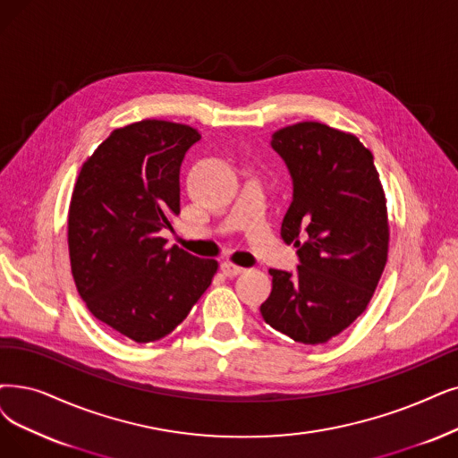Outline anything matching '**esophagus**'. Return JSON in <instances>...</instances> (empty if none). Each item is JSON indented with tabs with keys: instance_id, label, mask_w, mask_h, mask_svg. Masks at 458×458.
Wrapping results in <instances>:
<instances>
[{
	"instance_id": "1",
	"label": "esophagus",
	"mask_w": 458,
	"mask_h": 458,
	"mask_svg": "<svg viewBox=\"0 0 458 458\" xmlns=\"http://www.w3.org/2000/svg\"><path fill=\"white\" fill-rule=\"evenodd\" d=\"M222 272L225 274L227 278H234V276H239V274H242L244 268L239 267V265H233V263H224L222 265Z\"/></svg>"
}]
</instances>
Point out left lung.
<instances>
[{"label":"left lung","instance_id":"obj_1","mask_svg":"<svg viewBox=\"0 0 458 458\" xmlns=\"http://www.w3.org/2000/svg\"><path fill=\"white\" fill-rule=\"evenodd\" d=\"M293 176L282 239L297 248L295 274L270 268L263 319L318 345L345 331L374 297L387 263L389 217L372 152L353 133L299 122L272 135Z\"/></svg>","mask_w":458,"mask_h":458}]
</instances>
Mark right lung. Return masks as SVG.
<instances>
[{
	"mask_svg": "<svg viewBox=\"0 0 458 458\" xmlns=\"http://www.w3.org/2000/svg\"><path fill=\"white\" fill-rule=\"evenodd\" d=\"M195 127L140 120L118 127L82 165L71 195V274L96 319L139 344L173 333L212 284L217 261L167 248L180 214V165Z\"/></svg>",
	"mask_w": 458,
	"mask_h": 458,
	"instance_id": "add662e5",
	"label": "right lung"
}]
</instances>
